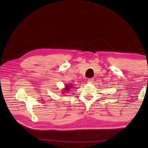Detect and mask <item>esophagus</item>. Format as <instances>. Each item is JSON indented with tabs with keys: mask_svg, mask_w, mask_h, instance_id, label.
<instances>
[{
	"mask_svg": "<svg viewBox=\"0 0 148 148\" xmlns=\"http://www.w3.org/2000/svg\"><path fill=\"white\" fill-rule=\"evenodd\" d=\"M93 78H89L87 79V82H88V83H92V82H93Z\"/></svg>",
	"mask_w": 148,
	"mask_h": 148,
	"instance_id": "obj_1",
	"label": "esophagus"
}]
</instances>
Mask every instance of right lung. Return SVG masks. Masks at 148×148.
<instances>
[{
	"label": "right lung",
	"instance_id": "add662e5",
	"mask_svg": "<svg viewBox=\"0 0 148 148\" xmlns=\"http://www.w3.org/2000/svg\"><path fill=\"white\" fill-rule=\"evenodd\" d=\"M71 88H72V84H70V85H66V88H65L64 90V91H66V92H69V90L71 89Z\"/></svg>",
	"mask_w": 148,
	"mask_h": 148
}]
</instances>
